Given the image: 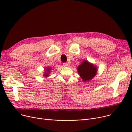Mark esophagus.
<instances>
[{
    "label": "esophagus",
    "mask_w": 132,
    "mask_h": 132,
    "mask_svg": "<svg viewBox=\"0 0 132 132\" xmlns=\"http://www.w3.org/2000/svg\"><path fill=\"white\" fill-rule=\"evenodd\" d=\"M62 65H63L64 67H67L68 66V64L67 63V62H64V63L62 64Z\"/></svg>",
    "instance_id": "34e87169"
}]
</instances>
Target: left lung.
Segmentation results:
<instances>
[{
	"mask_svg": "<svg viewBox=\"0 0 132 132\" xmlns=\"http://www.w3.org/2000/svg\"><path fill=\"white\" fill-rule=\"evenodd\" d=\"M78 72L84 82L92 80L97 73V67L87 60H84L78 67Z\"/></svg>",
	"mask_w": 132,
	"mask_h": 132,
	"instance_id": "obj_1",
	"label": "left lung"
}]
</instances>
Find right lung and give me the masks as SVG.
Masks as SVG:
<instances>
[{"label": "right lung", "instance_id": "right-lung-1", "mask_svg": "<svg viewBox=\"0 0 132 132\" xmlns=\"http://www.w3.org/2000/svg\"><path fill=\"white\" fill-rule=\"evenodd\" d=\"M51 70V67H47L46 69H45V72H44V75L45 77H48V75H49L50 73V71Z\"/></svg>", "mask_w": 132, "mask_h": 132}]
</instances>
